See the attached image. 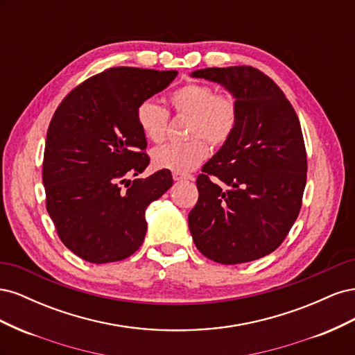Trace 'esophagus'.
Returning a JSON list of instances; mask_svg holds the SVG:
<instances>
[{"label":"esophagus","mask_w":355,"mask_h":355,"mask_svg":"<svg viewBox=\"0 0 355 355\" xmlns=\"http://www.w3.org/2000/svg\"><path fill=\"white\" fill-rule=\"evenodd\" d=\"M173 179L175 180H192L194 176L187 175V173H179V171H173Z\"/></svg>","instance_id":"obj_1"}]
</instances>
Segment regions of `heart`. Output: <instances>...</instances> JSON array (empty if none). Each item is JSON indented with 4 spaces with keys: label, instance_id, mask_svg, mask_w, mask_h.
I'll list each match as a JSON object with an SVG mask.
<instances>
[{
    "label": "heart",
    "instance_id": "obj_1",
    "mask_svg": "<svg viewBox=\"0 0 355 355\" xmlns=\"http://www.w3.org/2000/svg\"><path fill=\"white\" fill-rule=\"evenodd\" d=\"M178 114L189 115L187 142L166 144L153 151L157 168L171 171L194 170L209 157V143L222 146L232 136L239 123V105L231 94L216 93L211 85L188 83L168 96ZM136 123L139 130L151 142H161L168 127V111L157 102L146 99L137 105Z\"/></svg>",
    "mask_w": 355,
    "mask_h": 355
}]
</instances>
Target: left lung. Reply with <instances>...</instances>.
Segmentation results:
<instances>
[{"label": "left lung", "mask_w": 355, "mask_h": 355, "mask_svg": "<svg viewBox=\"0 0 355 355\" xmlns=\"http://www.w3.org/2000/svg\"><path fill=\"white\" fill-rule=\"evenodd\" d=\"M239 105L232 136L202 166L189 211L197 249L223 265L252 262L280 245L300 211L306 151L299 118L278 85L253 67L206 68Z\"/></svg>", "instance_id": "8db88e82"}]
</instances>
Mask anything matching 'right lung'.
<instances>
[{"mask_svg": "<svg viewBox=\"0 0 355 355\" xmlns=\"http://www.w3.org/2000/svg\"><path fill=\"white\" fill-rule=\"evenodd\" d=\"M178 71L116 67L93 75L60 102L42 161L46 207L62 243L92 263L123 261L142 245L145 210L173 185L168 170L128 180L148 167L136 108Z\"/></svg>", "mask_w": 355, "mask_h": 355, "instance_id": "add662e5", "label": "right lung"}]
</instances>
